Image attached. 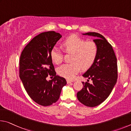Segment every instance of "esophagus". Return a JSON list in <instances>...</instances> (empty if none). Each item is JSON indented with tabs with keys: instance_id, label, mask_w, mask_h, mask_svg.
Returning a JSON list of instances; mask_svg holds the SVG:
<instances>
[{
	"instance_id": "obj_1",
	"label": "esophagus",
	"mask_w": 131,
	"mask_h": 131,
	"mask_svg": "<svg viewBox=\"0 0 131 131\" xmlns=\"http://www.w3.org/2000/svg\"><path fill=\"white\" fill-rule=\"evenodd\" d=\"M74 81H70V80H68V79H67V83L68 84V83H72V82H73Z\"/></svg>"
}]
</instances>
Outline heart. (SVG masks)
Wrapping results in <instances>:
<instances>
[{"mask_svg":"<svg viewBox=\"0 0 131 131\" xmlns=\"http://www.w3.org/2000/svg\"><path fill=\"white\" fill-rule=\"evenodd\" d=\"M64 52L70 53V63L64 64L59 67L57 72L61 77L68 80L74 79L81 70L89 69L91 67L98 54V47L93 41H86L77 35H71L62 42ZM53 62L59 64L63 61V52L59 48L54 47L50 53Z\"/></svg>","mask_w":131,"mask_h":131,"instance_id":"obj_1","label":"heart"}]
</instances>
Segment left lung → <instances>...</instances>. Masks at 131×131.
<instances>
[{"label": "left lung", "instance_id": "8db88e82", "mask_svg": "<svg viewBox=\"0 0 131 131\" xmlns=\"http://www.w3.org/2000/svg\"><path fill=\"white\" fill-rule=\"evenodd\" d=\"M83 34L95 37L93 41L98 47V54L91 67L83 75L93 83L82 82L83 87L77 93V98L85 106L94 107L109 97L115 86L118 76L117 58L112 45L101 34L95 32Z\"/></svg>", "mask_w": 131, "mask_h": 131}]
</instances>
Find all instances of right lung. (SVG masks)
<instances>
[{"instance_id": "1", "label": "right lung", "mask_w": 131, "mask_h": 131, "mask_svg": "<svg viewBox=\"0 0 131 131\" xmlns=\"http://www.w3.org/2000/svg\"><path fill=\"white\" fill-rule=\"evenodd\" d=\"M62 36L54 31L39 34L27 43L19 60V78L27 93L34 102L43 106L59 100L63 87L67 84L56 75L50 53ZM49 74L53 79L48 81Z\"/></svg>"}]
</instances>
